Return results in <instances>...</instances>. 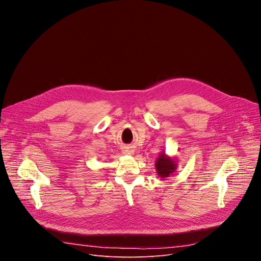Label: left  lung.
Here are the masks:
<instances>
[{
  "label": "left lung",
  "mask_w": 261,
  "mask_h": 261,
  "mask_svg": "<svg viewBox=\"0 0 261 261\" xmlns=\"http://www.w3.org/2000/svg\"><path fill=\"white\" fill-rule=\"evenodd\" d=\"M157 175L161 178L169 177L175 172L177 168V161L175 158L167 156L164 151H162L155 162Z\"/></svg>",
  "instance_id": "1"
}]
</instances>
